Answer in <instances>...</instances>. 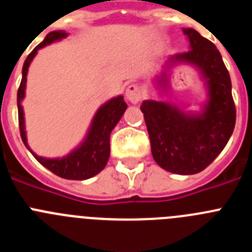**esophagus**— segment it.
I'll return each mask as SVG.
<instances>
[{
    "label": "esophagus",
    "mask_w": 252,
    "mask_h": 252,
    "mask_svg": "<svg viewBox=\"0 0 252 252\" xmlns=\"http://www.w3.org/2000/svg\"><path fill=\"white\" fill-rule=\"evenodd\" d=\"M125 95H126V98H127L131 103H137V102L141 101L142 98L141 90H140L139 86H136V84H130V86L126 88V91H125Z\"/></svg>",
    "instance_id": "34e87169"
}]
</instances>
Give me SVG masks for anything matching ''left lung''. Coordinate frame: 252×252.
Segmentation results:
<instances>
[{
  "mask_svg": "<svg viewBox=\"0 0 252 252\" xmlns=\"http://www.w3.org/2000/svg\"><path fill=\"white\" fill-rule=\"evenodd\" d=\"M189 50L169 58L154 79L161 94L168 93L169 70L177 64L198 69L207 90V101L199 112H189L159 99L142 102L151 154L160 168L174 174H197L220 155L235 128L236 108L231 78L216 45L194 29H183Z\"/></svg>",
  "mask_w": 252,
  "mask_h": 252,
  "instance_id": "8db88e82",
  "label": "left lung"
}]
</instances>
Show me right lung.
Returning a JSON list of instances; mask_svg holds the SVG:
<instances>
[{
  "instance_id": "obj_1",
  "label": "right lung",
  "mask_w": 252,
  "mask_h": 252,
  "mask_svg": "<svg viewBox=\"0 0 252 252\" xmlns=\"http://www.w3.org/2000/svg\"><path fill=\"white\" fill-rule=\"evenodd\" d=\"M68 32L63 30L51 31L45 36V39L31 51L26 58L24 66H22V79L17 91V110H19V125L21 139L28 148V150L34 155L35 159L53 171L58 177L70 180H86L97 175L106 166L108 158H110V135L111 131L119 124L122 115L125 113L127 104L125 103L124 95L113 97L110 101L102 104L94 117H93L91 126L87 131V135L81 145L77 146L68 155L63 158H43L39 157L31 150L28 144L25 131V117H24V108H22V99L25 98L26 81H28V70L31 62L44 46L53 44L55 41L65 39Z\"/></svg>"
}]
</instances>
